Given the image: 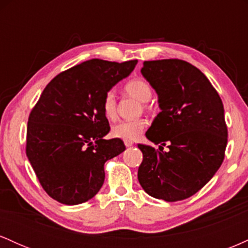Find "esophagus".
Instances as JSON below:
<instances>
[{"label":"esophagus","instance_id":"1","mask_svg":"<svg viewBox=\"0 0 248 248\" xmlns=\"http://www.w3.org/2000/svg\"><path fill=\"white\" fill-rule=\"evenodd\" d=\"M124 146H126V147L133 146V141H130V140H124Z\"/></svg>","mask_w":248,"mask_h":248}]
</instances>
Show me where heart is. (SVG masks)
Instances as JSON below:
<instances>
[{
	"mask_svg": "<svg viewBox=\"0 0 248 248\" xmlns=\"http://www.w3.org/2000/svg\"><path fill=\"white\" fill-rule=\"evenodd\" d=\"M124 90L128 94L135 96L142 102L150 100L153 91L150 85L142 79H133L124 85ZM102 113L108 120H114L116 118V96L113 91H108L102 99ZM147 127V121L144 119L136 120L120 121L112 127V134L115 138L124 139V140H135L141 135L144 128Z\"/></svg>",
	"mask_w": 248,
	"mask_h": 248,
	"instance_id": "b5f03b06",
	"label": "heart"
}]
</instances>
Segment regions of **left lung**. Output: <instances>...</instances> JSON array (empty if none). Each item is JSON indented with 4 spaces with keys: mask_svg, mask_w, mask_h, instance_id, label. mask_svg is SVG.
I'll list each match as a JSON object with an SVG mask.
<instances>
[{
    "mask_svg": "<svg viewBox=\"0 0 248 248\" xmlns=\"http://www.w3.org/2000/svg\"><path fill=\"white\" fill-rule=\"evenodd\" d=\"M141 73L158 95L161 112L147 130L160 150L138 144V178L148 195L183 201L213 177L225 157L227 127L218 92L197 67L181 59L144 62ZM167 144L168 152H163Z\"/></svg>",
    "mask_w": 248,
    "mask_h": 248,
    "instance_id": "left-lung-1",
    "label": "left lung"
}]
</instances>
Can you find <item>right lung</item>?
<instances>
[{
    "label": "right lung",
    "instance_id": "right-lung-1",
    "mask_svg": "<svg viewBox=\"0 0 248 248\" xmlns=\"http://www.w3.org/2000/svg\"><path fill=\"white\" fill-rule=\"evenodd\" d=\"M136 64L91 59L59 73L43 91L28 120L27 156L55 201L77 205L94 197L105 162L126 149L120 139H104L109 124L101 104Z\"/></svg>",
    "mask_w": 248,
    "mask_h": 248
}]
</instances>
